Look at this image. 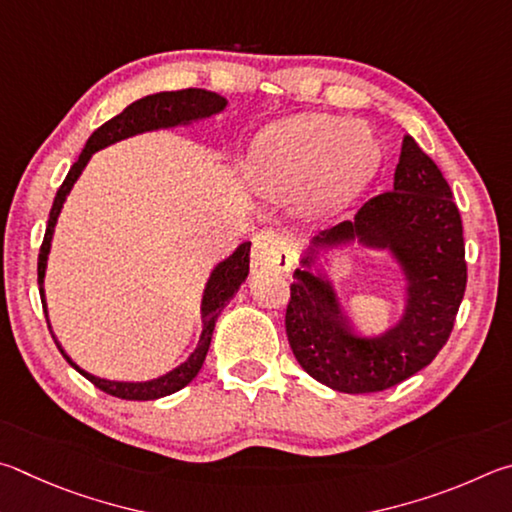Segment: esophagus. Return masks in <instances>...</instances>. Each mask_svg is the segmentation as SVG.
I'll return each instance as SVG.
<instances>
[{
	"instance_id": "34e87169",
	"label": "esophagus",
	"mask_w": 512,
	"mask_h": 512,
	"mask_svg": "<svg viewBox=\"0 0 512 512\" xmlns=\"http://www.w3.org/2000/svg\"><path fill=\"white\" fill-rule=\"evenodd\" d=\"M292 265V251L274 231H263L254 238L251 249V267L258 272H288Z\"/></svg>"
}]
</instances>
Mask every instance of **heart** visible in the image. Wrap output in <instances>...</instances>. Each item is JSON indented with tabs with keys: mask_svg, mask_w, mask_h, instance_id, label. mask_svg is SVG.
<instances>
[{
	"mask_svg": "<svg viewBox=\"0 0 512 512\" xmlns=\"http://www.w3.org/2000/svg\"><path fill=\"white\" fill-rule=\"evenodd\" d=\"M375 161L378 146L353 121L308 114L265 134L251 159V173L270 193L294 195L312 188V204L330 209L362 186Z\"/></svg>",
	"mask_w": 512,
	"mask_h": 512,
	"instance_id": "obj_1",
	"label": "heart"
}]
</instances>
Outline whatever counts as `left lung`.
Here are the masks:
<instances>
[{"label": "left lung", "mask_w": 512, "mask_h": 512, "mask_svg": "<svg viewBox=\"0 0 512 512\" xmlns=\"http://www.w3.org/2000/svg\"><path fill=\"white\" fill-rule=\"evenodd\" d=\"M355 238L366 247L391 249L402 265L409 288L400 324L375 339L351 335L333 285L297 270L285 333L310 378L342 393H375L405 382L441 353L468 283L459 206L441 168L409 134L402 139L393 191L371 197L353 222L321 233L315 245L335 247ZM303 263H312V251Z\"/></svg>", "instance_id": "obj_1"}]
</instances>
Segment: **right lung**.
<instances>
[{"instance_id":"obj_1","label":"right lung","mask_w":512,"mask_h":512,"mask_svg":"<svg viewBox=\"0 0 512 512\" xmlns=\"http://www.w3.org/2000/svg\"><path fill=\"white\" fill-rule=\"evenodd\" d=\"M224 105H227V101H224L222 96L206 92V89L188 87V89H179V92H159V94L139 98V101H134L132 105L125 107L121 114H116L114 119L103 123L98 130H94L92 137L87 139L83 152H80L78 161L69 168L65 182H62V186L58 188L56 200H53V206L49 211L47 231H44V240H42V247L38 254V285H40L44 315H47V303H44L42 283H44V270H47V256H49V247H51V238H53V227H56V220L60 215L62 204H65V200H67V193L71 191V186H74L78 175L83 173V168L87 166L89 157H92L96 150L110 146V143H114V141L128 139V137H132V134L157 130V128H173V125H179V123L206 119V116L218 114L220 110H224ZM249 247H251V242H242V245L233 251L227 261H222L218 267H215L209 283H206V290H204L202 335H200V342H197V348L184 364H179L177 369H173L166 375H161V378H157V380H150V382L101 380V378H96V375H89L87 371L80 369L76 362H71V357L62 351V346L56 342V339H53V342H56L62 357H65V360L74 366L80 375H85V378L92 382L96 389L110 393V396H114V398L157 400V398L170 396V393L184 389L186 384L191 382L197 373H200L206 351H209L215 321H218L222 308L227 306L229 299L238 292L240 283L245 281L249 274Z\"/></svg>"}]
</instances>
